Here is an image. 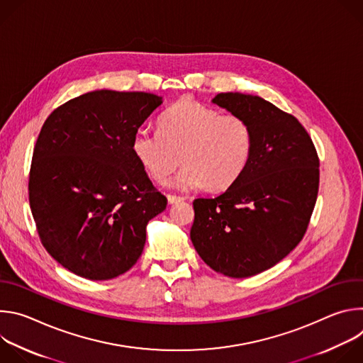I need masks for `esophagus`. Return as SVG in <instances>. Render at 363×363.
<instances>
[{
	"label": "esophagus",
	"mask_w": 363,
	"mask_h": 363,
	"mask_svg": "<svg viewBox=\"0 0 363 363\" xmlns=\"http://www.w3.org/2000/svg\"><path fill=\"white\" fill-rule=\"evenodd\" d=\"M186 198H184V196H178V195H168V202L169 203H178V202H182V201H185Z\"/></svg>",
	"instance_id": "1"
}]
</instances>
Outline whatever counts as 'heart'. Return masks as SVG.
I'll use <instances>...</instances> for the list:
<instances>
[{"label":"heart","instance_id":"b5f03b06","mask_svg":"<svg viewBox=\"0 0 363 363\" xmlns=\"http://www.w3.org/2000/svg\"><path fill=\"white\" fill-rule=\"evenodd\" d=\"M252 146V130L244 118L221 115L189 97L161 116L160 130L142 126L132 139L133 155L153 181L165 184L181 161L185 164L172 184L182 191L230 188L247 169Z\"/></svg>","mask_w":363,"mask_h":363}]
</instances>
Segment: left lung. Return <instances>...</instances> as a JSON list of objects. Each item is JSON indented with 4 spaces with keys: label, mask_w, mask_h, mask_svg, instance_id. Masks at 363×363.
I'll return each mask as SVG.
<instances>
[{
    "label": "left lung",
    "mask_w": 363,
    "mask_h": 363,
    "mask_svg": "<svg viewBox=\"0 0 363 363\" xmlns=\"http://www.w3.org/2000/svg\"><path fill=\"white\" fill-rule=\"evenodd\" d=\"M213 103L252 130L251 161L225 192L194 201L191 241L214 272L244 279L276 266L301 241L319 191V158L301 123L263 97L220 93Z\"/></svg>",
    "instance_id": "8db88e82"
}]
</instances>
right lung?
Returning a JSON list of instances; mask_svg holds the SVG:
<instances>
[{"label": "right lung", "mask_w": 363, "mask_h": 363, "mask_svg": "<svg viewBox=\"0 0 363 363\" xmlns=\"http://www.w3.org/2000/svg\"><path fill=\"white\" fill-rule=\"evenodd\" d=\"M162 105L145 91L94 90L57 108L37 138L28 181L44 248L69 272L111 280L140 257L146 225L167 208L132 150Z\"/></svg>", "instance_id": "add662e5"}]
</instances>
